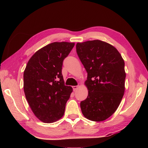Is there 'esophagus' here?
Wrapping results in <instances>:
<instances>
[{
  "label": "esophagus",
  "mask_w": 148,
  "mask_h": 148,
  "mask_svg": "<svg viewBox=\"0 0 148 148\" xmlns=\"http://www.w3.org/2000/svg\"><path fill=\"white\" fill-rule=\"evenodd\" d=\"M72 88H73L74 92H75V91H76V90L78 88V86H72Z\"/></svg>",
  "instance_id": "obj_1"
}]
</instances>
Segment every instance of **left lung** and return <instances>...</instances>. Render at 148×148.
Wrapping results in <instances>:
<instances>
[{
    "mask_svg": "<svg viewBox=\"0 0 148 148\" xmlns=\"http://www.w3.org/2000/svg\"><path fill=\"white\" fill-rule=\"evenodd\" d=\"M76 52L88 73L87 98L80 106L83 116L93 121L114 114L125 92V62L114 46L100 40L77 42Z\"/></svg>",
    "mask_w": 148,
    "mask_h": 148,
    "instance_id": "8db88e82",
    "label": "left lung"
}]
</instances>
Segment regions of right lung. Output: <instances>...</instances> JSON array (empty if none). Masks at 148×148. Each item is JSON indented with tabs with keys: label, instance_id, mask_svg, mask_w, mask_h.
<instances>
[{
	"label": "right lung",
	"instance_id": "right-lung-1",
	"mask_svg": "<svg viewBox=\"0 0 148 148\" xmlns=\"http://www.w3.org/2000/svg\"><path fill=\"white\" fill-rule=\"evenodd\" d=\"M74 42H55L37 51L28 62L23 73L26 99L39 120L51 123L64 114L72 88L65 86L62 74L63 61Z\"/></svg>",
	"mask_w": 148,
	"mask_h": 148
}]
</instances>
